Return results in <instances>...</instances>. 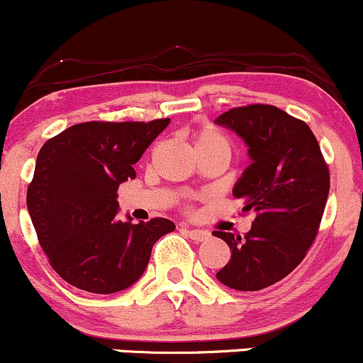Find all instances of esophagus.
Returning <instances> with one entry per match:
<instances>
[{"mask_svg":"<svg viewBox=\"0 0 363 363\" xmlns=\"http://www.w3.org/2000/svg\"><path fill=\"white\" fill-rule=\"evenodd\" d=\"M183 230H185V233L189 234L194 241H206V239L209 238L208 230H203V229H189V227H183Z\"/></svg>","mask_w":363,"mask_h":363,"instance_id":"obj_1","label":"esophagus"}]
</instances>
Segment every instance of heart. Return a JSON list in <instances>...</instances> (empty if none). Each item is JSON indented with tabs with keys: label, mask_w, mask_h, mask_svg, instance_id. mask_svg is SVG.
<instances>
[{
	"label": "heart",
	"mask_w": 363,
	"mask_h": 363,
	"mask_svg": "<svg viewBox=\"0 0 363 363\" xmlns=\"http://www.w3.org/2000/svg\"><path fill=\"white\" fill-rule=\"evenodd\" d=\"M203 143H225L223 136L220 133H216L215 129H203L196 136V145Z\"/></svg>",
	"instance_id": "1"
}]
</instances>
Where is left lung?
<instances>
[{"label":"left lung","instance_id":"obj_1","mask_svg":"<svg viewBox=\"0 0 363 363\" xmlns=\"http://www.w3.org/2000/svg\"><path fill=\"white\" fill-rule=\"evenodd\" d=\"M215 124L236 133L252 164L233 194L257 213L245 238L215 230L230 248L216 279L241 292L267 289L302 262L327 204L330 174L306 122L271 104L233 108Z\"/></svg>","mask_w":363,"mask_h":363}]
</instances>
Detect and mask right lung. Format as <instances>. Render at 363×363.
I'll list each match as a JSON object with an SVG mask.
<instances>
[{"mask_svg": "<svg viewBox=\"0 0 363 363\" xmlns=\"http://www.w3.org/2000/svg\"><path fill=\"white\" fill-rule=\"evenodd\" d=\"M169 122H84L42 147L28 211L48 262L69 285L92 294L129 289L157 239L174 230L167 218L117 216L118 185L136 178L134 164Z\"/></svg>", "mask_w": 363, "mask_h": 363, "instance_id": "add662e5", "label": "right lung"}]
</instances>
